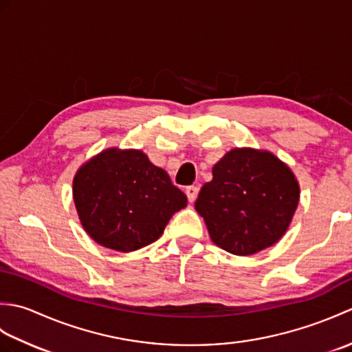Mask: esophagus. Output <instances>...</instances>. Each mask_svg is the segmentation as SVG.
Returning <instances> with one entry per match:
<instances>
[{"mask_svg": "<svg viewBox=\"0 0 352 352\" xmlns=\"http://www.w3.org/2000/svg\"><path fill=\"white\" fill-rule=\"evenodd\" d=\"M186 195H188V199L190 201V203H193V201H195L198 197L197 186H189V188H186Z\"/></svg>", "mask_w": 352, "mask_h": 352, "instance_id": "obj_1", "label": "esophagus"}]
</instances>
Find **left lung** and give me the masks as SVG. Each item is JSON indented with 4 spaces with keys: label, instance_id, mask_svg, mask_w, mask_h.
I'll list each match as a JSON object with an SVG mask.
<instances>
[{
    "label": "left lung",
    "instance_id": "1",
    "mask_svg": "<svg viewBox=\"0 0 352 352\" xmlns=\"http://www.w3.org/2000/svg\"><path fill=\"white\" fill-rule=\"evenodd\" d=\"M195 203L214 245L234 256L272 246L294 218L300 184L269 151L234 148L213 166Z\"/></svg>",
    "mask_w": 352,
    "mask_h": 352
}]
</instances>
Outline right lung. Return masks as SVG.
<instances>
[{
    "label": "right lung",
    "instance_id": "right-lung-1",
    "mask_svg": "<svg viewBox=\"0 0 352 352\" xmlns=\"http://www.w3.org/2000/svg\"><path fill=\"white\" fill-rule=\"evenodd\" d=\"M81 226L96 243L130 252L155 242L175 212L188 206L139 149L109 148L81 166L72 184Z\"/></svg>",
    "mask_w": 352,
    "mask_h": 352
}]
</instances>
